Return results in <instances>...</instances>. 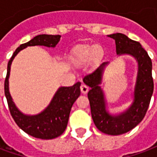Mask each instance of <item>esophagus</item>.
<instances>
[{
    "label": "esophagus",
    "mask_w": 157,
    "mask_h": 157,
    "mask_svg": "<svg viewBox=\"0 0 157 157\" xmlns=\"http://www.w3.org/2000/svg\"><path fill=\"white\" fill-rule=\"evenodd\" d=\"M88 91L89 87L87 86H86L85 84H82V85L81 86V92H82V93H83V94H86V93L88 92Z\"/></svg>",
    "instance_id": "34e87169"
}]
</instances>
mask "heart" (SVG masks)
<instances>
[{"mask_svg": "<svg viewBox=\"0 0 157 157\" xmlns=\"http://www.w3.org/2000/svg\"><path fill=\"white\" fill-rule=\"evenodd\" d=\"M103 55V49L98 44H79L72 48L71 60L76 65L87 64L92 60L98 61Z\"/></svg>", "mask_w": 157, "mask_h": 157, "instance_id": "b5f03b06", "label": "heart"}]
</instances>
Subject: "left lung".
Returning a JSON list of instances; mask_svg holds the SVG:
<instances>
[{"label":"left lung","mask_w":157,"mask_h":157,"mask_svg":"<svg viewBox=\"0 0 157 157\" xmlns=\"http://www.w3.org/2000/svg\"><path fill=\"white\" fill-rule=\"evenodd\" d=\"M109 37L115 40L117 55H130L138 62V75L134 92V102L130 108L118 116H112L106 111L104 95L99 84L102 82L103 69L108 64L102 63L98 68L83 78L88 86V99L91 113L96 127L104 134L118 135L127 133L138 125L145 117L151 102L154 82L152 78L151 59L141 44L128 39L123 33H113Z\"/></svg>","instance_id":"1"}]
</instances>
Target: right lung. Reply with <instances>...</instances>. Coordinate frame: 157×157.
Masks as SVG:
<instances>
[{"instance_id": "obj_1", "label": "right lung", "mask_w": 157, "mask_h": 157, "mask_svg": "<svg viewBox=\"0 0 157 157\" xmlns=\"http://www.w3.org/2000/svg\"><path fill=\"white\" fill-rule=\"evenodd\" d=\"M59 35L40 34L34 37L28 43L20 45L8 61L7 73L4 83V91L9 110L16 124L29 135L43 140L56 138L64 133L68 124L72 105L81 94V82H76L72 86H63L59 88L49 105L41 113L34 116H28L22 113L17 109L10 95L8 88L10 69L12 61L20 50L28 46L35 45L55 47L59 41Z\"/></svg>"}]
</instances>
